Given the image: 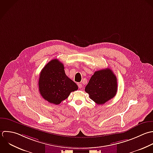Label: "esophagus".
Masks as SVG:
<instances>
[{"instance_id":"34e87169","label":"esophagus","mask_w":153,"mask_h":153,"mask_svg":"<svg viewBox=\"0 0 153 153\" xmlns=\"http://www.w3.org/2000/svg\"><path fill=\"white\" fill-rule=\"evenodd\" d=\"M77 85H78V87H79V88H80V89H81L82 88V84L81 83H77Z\"/></svg>"}]
</instances>
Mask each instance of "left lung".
<instances>
[{
    "instance_id": "8db88e82",
    "label": "left lung",
    "mask_w": 153,
    "mask_h": 153,
    "mask_svg": "<svg viewBox=\"0 0 153 153\" xmlns=\"http://www.w3.org/2000/svg\"><path fill=\"white\" fill-rule=\"evenodd\" d=\"M89 98L98 105L114 98L117 91V77L110 68L97 71L85 88Z\"/></svg>"
}]
</instances>
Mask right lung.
<instances>
[{
	"label": "right lung",
	"instance_id": "obj_1",
	"mask_svg": "<svg viewBox=\"0 0 153 153\" xmlns=\"http://www.w3.org/2000/svg\"><path fill=\"white\" fill-rule=\"evenodd\" d=\"M77 89V85L67 76L64 66L58 59L51 60L42 70L39 91L43 98L49 102L59 104L71 92Z\"/></svg>",
	"mask_w": 153,
	"mask_h": 153
}]
</instances>
